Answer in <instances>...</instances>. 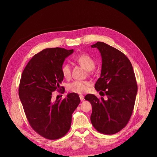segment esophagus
<instances>
[{
  "instance_id": "obj_1",
  "label": "esophagus",
  "mask_w": 157,
  "mask_h": 157,
  "mask_svg": "<svg viewBox=\"0 0 157 157\" xmlns=\"http://www.w3.org/2000/svg\"><path fill=\"white\" fill-rule=\"evenodd\" d=\"M79 97H80V100H84V96H83V95H79Z\"/></svg>"
}]
</instances>
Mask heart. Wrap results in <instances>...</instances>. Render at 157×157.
<instances>
[{"label": "heart", "instance_id": "1", "mask_svg": "<svg viewBox=\"0 0 157 157\" xmlns=\"http://www.w3.org/2000/svg\"><path fill=\"white\" fill-rule=\"evenodd\" d=\"M75 60L85 67L87 71L93 69L95 63L94 60L87 54H80L75 57ZM62 73L64 77L69 78L71 74V67L69 63H65L62 67ZM90 83L86 81L76 80L70 83L68 89L72 92L77 94H83L86 92Z\"/></svg>", "mask_w": 157, "mask_h": 157}]
</instances>
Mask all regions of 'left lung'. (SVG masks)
Masks as SVG:
<instances>
[{"label":"left lung","instance_id":"8db88e82","mask_svg":"<svg viewBox=\"0 0 157 157\" xmlns=\"http://www.w3.org/2000/svg\"><path fill=\"white\" fill-rule=\"evenodd\" d=\"M91 47L98 49L102 59L100 77L95 88L104 91L107 98L98 99L88 94L85 99L91 103L90 121L95 129L114 134L126 126L132 113L137 93L134 72L128 58L116 48L101 42Z\"/></svg>","mask_w":157,"mask_h":157}]
</instances>
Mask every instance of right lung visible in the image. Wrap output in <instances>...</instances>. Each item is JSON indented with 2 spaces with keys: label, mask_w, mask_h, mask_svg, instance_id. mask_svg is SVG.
<instances>
[{
  "label": "right lung",
  "mask_w": 157,
  "mask_h": 157,
  "mask_svg": "<svg viewBox=\"0 0 157 157\" xmlns=\"http://www.w3.org/2000/svg\"><path fill=\"white\" fill-rule=\"evenodd\" d=\"M73 49L46 48L34 55L25 67L19 88V98L33 129L49 140H56L69 131L72 114L80 102L77 94L63 100H52V92L60 88L62 67Z\"/></svg>",
  "instance_id": "1"
}]
</instances>
